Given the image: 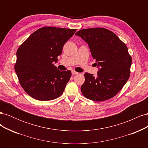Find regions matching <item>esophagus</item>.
<instances>
[{
    "mask_svg": "<svg viewBox=\"0 0 148 148\" xmlns=\"http://www.w3.org/2000/svg\"><path fill=\"white\" fill-rule=\"evenodd\" d=\"M71 73H72V75H77V74H78V73L77 72V71H75V70H72V71H71Z\"/></svg>",
    "mask_w": 148,
    "mask_h": 148,
    "instance_id": "34e87169",
    "label": "esophagus"
}]
</instances>
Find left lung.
Wrapping results in <instances>:
<instances>
[{
  "mask_svg": "<svg viewBox=\"0 0 148 148\" xmlns=\"http://www.w3.org/2000/svg\"><path fill=\"white\" fill-rule=\"evenodd\" d=\"M88 44L96 65L97 76L85 73L81 91L92 101H104L115 96L130 75L132 57L128 48L112 31L104 28L83 29L75 34Z\"/></svg>",
  "mask_w": 148,
  "mask_h": 148,
  "instance_id": "left-lung-1",
  "label": "left lung"
}]
</instances>
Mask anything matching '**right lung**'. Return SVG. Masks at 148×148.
<instances>
[{"label":"right lung","instance_id":"1","mask_svg":"<svg viewBox=\"0 0 148 148\" xmlns=\"http://www.w3.org/2000/svg\"><path fill=\"white\" fill-rule=\"evenodd\" d=\"M76 31L42 27L31 34L18 49L15 70L21 87L31 97L50 101L63 93L71 72L60 71L53 63Z\"/></svg>","mask_w":148,"mask_h":148}]
</instances>
